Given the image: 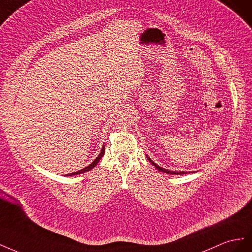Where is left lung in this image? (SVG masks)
Returning <instances> with one entry per match:
<instances>
[{
    "mask_svg": "<svg viewBox=\"0 0 252 252\" xmlns=\"http://www.w3.org/2000/svg\"><path fill=\"white\" fill-rule=\"evenodd\" d=\"M148 159H149V161H151L153 163V166L158 170V171H160V172H163V173H168V174H172V175H177V174H186L187 172H175V171H169V170H167V169H162V168H160L159 166H158V164H156V163H154L152 160L150 159V158L148 157ZM190 173V172H189Z\"/></svg>",
    "mask_w": 252,
    "mask_h": 252,
    "instance_id": "1",
    "label": "left lung"
}]
</instances>
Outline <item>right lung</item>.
I'll use <instances>...</instances> for the list:
<instances>
[{"label":"right lung","instance_id":"obj_1","mask_svg":"<svg viewBox=\"0 0 252 252\" xmlns=\"http://www.w3.org/2000/svg\"><path fill=\"white\" fill-rule=\"evenodd\" d=\"M104 152H105V147L103 146L102 147V149H101V152H100V154L98 155V157H96V159L93 161L90 166H88L86 168H84V169H82V170H79V171H77V172H74V173H69V174H66V176H71V175H77V174H81V173H84V172H88V171H90V170H92L93 168L94 167H96L97 166V163L99 162V160L101 159L102 158V156L104 155Z\"/></svg>","mask_w":252,"mask_h":252}]
</instances>
